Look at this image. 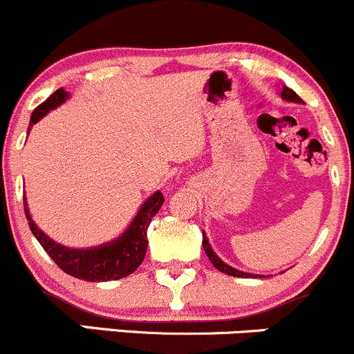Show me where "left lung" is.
Masks as SVG:
<instances>
[{"label":"left lung","mask_w":354,"mask_h":354,"mask_svg":"<svg viewBox=\"0 0 354 354\" xmlns=\"http://www.w3.org/2000/svg\"><path fill=\"white\" fill-rule=\"evenodd\" d=\"M281 96H283L285 100H288V102L302 103V98H300V96L297 95V93L293 91V89H290V88H286V86L281 88ZM202 244H203V249H205V252H207L208 259H210V263H212V265H214L215 268H217L218 271H222V273H225V274H230V277H237V278H249V277L258 278V274L244 273V271L234 270V268H230L229 265H225V263L222 261V259L218 258V256L215 254L214 251H212V248H210V244H208V241H207L205 234H203V241H202Z\"/></svg>","instance_id":"1"}]
</instances>
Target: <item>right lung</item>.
Wrapping results in <instances>:
<instances>
[{
  "instance_id": "1",
  "label": "right lung",
  "mask_w": 354,
  "mask_h": 354,
  "mask_svg": "<svg viewBox=\"0 0 354 354\" xmlns=\"http://www.w3.org/2000/svg\"><path fill=\"white\" fill-rule=\"evenodd\" d=\"M66 98H68V93L62 88L52 93L46 102L40 103L33 110L32 117H30L28 130L44 115H47V111L61 105ZM162 203H165V196H162L161 192H156L140 207L139 214L133 218L129 229L125 230L124 236L118 237L113 243L93 249H69L61 244H55L42 230L37 229V225L30 218L27 202L24 198L25 215H27L30 230L37 237L40 245L46 249V252L50 256L52 261L61 268L64 273L86 281L120 280V278L129 277L130 273H133L140 266V263L144 261V256H146L149 244L147 227L151 224L152 217L159 212Z\"/></svg>"
}]
</instances>
